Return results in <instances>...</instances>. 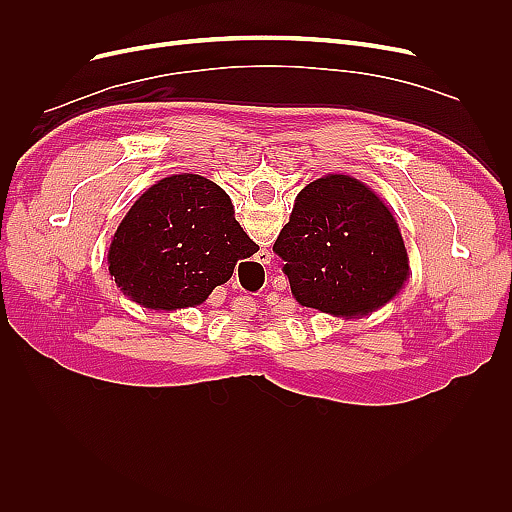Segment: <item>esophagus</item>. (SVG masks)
Masks as SVG:
<instances>
[{
  "mask_svg": "<svg viewBox=\"0 0 512 512\" xmlns=\"http://www.w3.org/2000/svg\"><path fill=\"white\" fill-rule=\"evenodd\" d=\"M256 262H260V265H269V262H271V252L269 250H260L256 254Z\"/></svg>",
  "mask_w": 512,
  "mask_h": 512,
  "instance_id": "obj_1",
  "label": "esophagus"
}]
</instances>
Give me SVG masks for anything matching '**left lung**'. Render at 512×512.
I'll return each mask as SVG.
<instances>
[{"label":"left lung","instance_id":"left-lung-1","mask_svg":"<svg viewBox=\"0 0 512 512\" xmlns=\"http://www.w3.org/2000/svg\"><path fill=\"white\" fill-rule=\"evenodd\" d=\"M273 250L286 260L297 303L342 320L378 312L410 277L395 215L367 183L346 173L305 185Z\"/></svg>","mask_w":512,"mask_h":512}]
</instances>
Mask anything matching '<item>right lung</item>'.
Returning a JSON list of instances; mask_svg holds the SVG:
<instances>
[{"mask_svg": "<svg viewBox=\"0 0 512 512\" xmlns=\"http://www.w3.org/2000/svg\"><path fill=\"white\" fill-rule=\"evenodd\" d=\"M256 252L220 185L179 173L138 196L106 260L123 297L151 312H177L203 305L215 286L230 280L237 260Z\"/></svg>", "mask_w": 512, "mask_h": 512, "instance_id": "right-lung-1", "label": "right lung"}]
</instances>
